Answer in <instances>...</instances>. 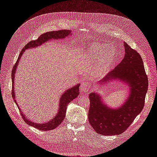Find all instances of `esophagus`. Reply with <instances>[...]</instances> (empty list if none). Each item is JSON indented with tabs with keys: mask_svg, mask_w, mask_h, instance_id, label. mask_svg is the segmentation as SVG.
<instances>
[{
	"mask_svg": "<svg viewBox=\"0 0 157 157\" xmlns=\"http://www.w3.org/2000/svg\"><path fill=\"white\" fill-rule=\"evenodd\" d=\"M88 86H89V83L88 82H82L81 84H80V90H81L82 92H86V90L88 88Z\"/></svg>",
	"mask_w": 157,
	"mask_h": 157,
	"instance_id": "obj_1",
	"label": "esophagus"
}]
</instances>
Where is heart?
<instances>
[{
	"label": "heart",
	"mask_w": 157,
	"mask_h": 157,
	"mask_svg": "<svg viewBox=\"0 0 157 157\" xmlns=\"http://www.w3.org/2000/svg\"><path fill=\"white\" fill-rule=\"evenodd\" d=\"M115 57V50L105 43H94L90 45L86 52V58L90 65L94 66L95 77L103 76L108 71Z\"/></svg>",
	"instance_id": "b5f03b06"
}]
</instances>
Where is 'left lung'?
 Instances as JSON below:
<instances>
[{"label":"left lung","instance_id":"1","mask_svg":"<svg viewBox=\"0 0 157 157\" xmlns=\"http://www.w3.org/2000/svg\"><path fill=\"white\" fill-rule=\"evenodd\" d=\"M124 58L106 77L98 82V86L105 87L113 81L125 84L128 88L125 101L120 107L113 108L106 104L102 95L96 92L89 94L90 124L98 134L104 136L121 134L144 107L148 78L143 60L137 52L126 42H124Z\"/></svg>","mask_w":157,"mask_h":157}]
</instances>
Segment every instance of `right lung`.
Wrapping results in <instances>:
<instances>
[{"label":"right lung","instance_id":"obj_1","mask_svg":"<svg viewBox=\"0 0 157 157\" xmlns=\"http://www.w3.org/2000/svg\"><path fill=\"white\" fill-rule=\"evenodd\" d=\"M72 35L71 31L69 30H61L58 31H52V32H48L44 33L42 35L39 36V39L36 40L31 41L29 43L27 44L24 48H23L21 52V53L19 55L18 59L17 60V62L14 66L12 72V98H13V101L16 103L18 109H20V111L21 113V115L23 118V120L31 126L35 127L36 129H39L42 131H48L55 129L56 128L58 127L59 124L62 123L65 117V113H66V109H67V106L68 104L73 101L74 99L77 98L79 95V86L80 84L78 83L74 86L68 88L65 91L61 94V96L59 98V104H58V111L56 113L55 116L51 118L48 121L44 122L43 123H39V122H35L30 120L29 118H27L25 115V114L23 113L20 107L19 104L17 103L16 97V92H15V77H16V72L17 69V66L20 61L21 58L23 54L26 50H30L32 48H35L37 47L42 46L43 44L46 43L52 40H63L66 38H69L70 36Z\"/></svg>","mask_w":157,"mask_h":157}]
</instances>
